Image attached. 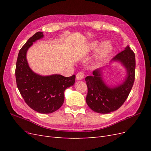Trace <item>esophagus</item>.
Here are the masks:
<instances>
[{
  "mask_svg": "<svg viewBox=\"0 0 151 151\" xmlns=\"http://www.w3.org/2000/svg\"><path fill=\"white\" fill-rule=\"evenodd\" d=\"M85 77V74L83 72H79L76 74V79L77 80H82Z\"/></svg>",
  "mask_w": 151,
  "mask_h": 151,
  "instance_id": "obj_1",
  "label": "esophagus"
}]
</instances>
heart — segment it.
<instances>
[{"label":"heart","mask_w":151,"mask_h":151,"mask_svg":"<svg viewBox=\"0 0 151 151\" xmlns=\"http://www.w3.org/2000/svg\"><path fill=\"white\" fill-rule=\"evenodd\" d=\"M96 43H94L92 45L93 48H95L96 47ZM112 45L109 42H104L99 49L98 50L96 55L95 57V63H98L100 61H101L104 58L106 57L111 52L112 50Z\"/></svg>","instance_id":"heart-1"}]
</instances>
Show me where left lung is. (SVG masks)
Wrapping results in <instances>:
<instances>
[{
	"mask_svg": "<svg viewBox=\"0 0 151 151\" xmlns=\"http://www.w3.org/2000/svg\"><path fill=\"white\" fill-rule=\"evenodd\" d=\"M112 60L120 61L127 68V76L122 84L109 88L104 84L99 69L93 71V76L85 79L88 86L86 103L92 110L98 113H109L120 108L129 96L134 83L135 57L130 47L128 46L118 53Z\"/></svg>",
	"mask_w": 151,
	"mask_h": 151,
	"instance_id": "obj_1",
	"label": "left lung"
}]
</instances>
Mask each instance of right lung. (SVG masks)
<instances>
[{"label":"right lung","instance_id":"add662e5","mask_svg":"<svg viewBox=\"0 0 151 151\" xmlns=\"http://www.w3.org/2000/svg\"><path fill=\"white\" fill-rule=\"evenodd\" d=\"M43 36L42 32H37L21 48L15 74L17 87L26 103L38 113H51L62 106L64 91L74 84L76 76H41L31 70L26 60V52L33 42Z\"/></svg>","mask_w":151,"mask_h":151}]
</instances>
